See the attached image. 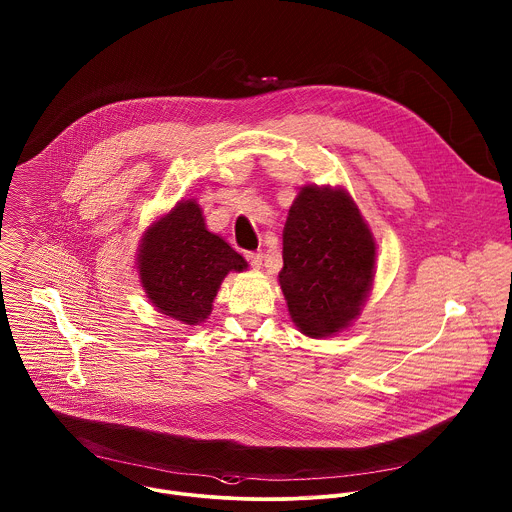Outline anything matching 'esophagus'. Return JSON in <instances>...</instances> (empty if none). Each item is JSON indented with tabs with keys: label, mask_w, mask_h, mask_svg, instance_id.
I'll list each match as a JSON object with an SVG mask.
<instances>
[{
	"label": "esophagus",
	"mask_w": 512,
	"mask_h": 512,
	"mask_svg": "<svg viewBox=\"0 0 512 512\" xmlns=\"http://www.w3.org/2000/svg\"><path fill=\"white\" fill-rule=\"evenodd\" d=\"M247 261L253 265V269H261L263 253H247Z\"/></svg>",
	"instance_id": "1"
}]
</instances>
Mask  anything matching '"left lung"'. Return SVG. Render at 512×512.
Returning <instances> with one entry per match:
<instances>
[{
    "mask_svg": "<svg viewBox=\"0 0 512 512\" xmlns=\"http://www.w3.org/2000/svg\"><path fill=\"white\" fill-rule=\"evenodd\" d=\"M377 241L343 187L305 185L283 229L279 285L295 327L325 339L361 315L377 273Z\"/></svg>",
    "mask_w": 512,
    "mask_h": 512,
    "instance_id": "1",
    "label": "left lung"
}]
</instances>
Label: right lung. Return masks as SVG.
Returning a JSON list of instances; mask_svg holds the SVG:
<instances>
[{"instance_id":"obj_1","label":"right lung","mask_w":512,"mask_h":512,"mask_svg":"<svg viewBox=\"0 0 512 512\" xmlns=\"http://www.w3.org/2000/svg\"><path fill=\"white\" fill-rule=\"evenodd\" d=\"M135 267L149 303L191 327L209 319L223 279L249 265L207 229L195 199H181L143 231Z\"/></svg>"}]
</instances>
